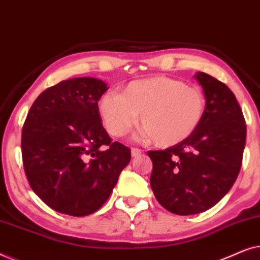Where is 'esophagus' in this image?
<instances>
[{"label":"esophagus","mask_w":260,"mask_h":260,"mask_svg":"<svg viewBox=\"0 0 260 260\" xmlns=\"http://www.w3.org/2000/svg\"><path fill=\"white\" fill-rule=\"evenodd\" d=\"M142 152H143V150H141V149L138 148L131 149V155H133V157H138V156L142 155Z\"/></svg>","instance_id":"34e87169"}]
</instances>
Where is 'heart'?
<instances>
[{
	"label": "heart",
	"instance_id": "obj_1",
	"mask_svg": "<svg viewBox=\"0 0 260 260\" xmlns=\"http://www.w3.org/2000/svg\"><path fill=\"white\" fill-rule=\"evenodd\" d=\"M99 113L110 135L126 136L138 122L141 138L155 140L159 147H172L187 140L200 125L206 97L200 88L169 77L131 81L119 93L99 99Z\"/></svg>",
	"mask_w": 260,
	"mask_h": 260
}]
</instances>
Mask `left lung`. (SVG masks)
I'll use <instances>...</instances> for the list:
<instances>
[{
    "label": "left lung",
    "instance_id": "left-lung-1",
    "mask_svg": "<svg viewBox=\"0 0 260 260\" xmlns=\"http://www.w3.org/2000/svg\"><path fill=\"white\" fill-rule=\"evenodd\" d=\"M194 77L206 97L200 125L179 144L148 151L156 200L177 215L207 211L229 193L240 172L246 142V124L233 92L207 73Z\"/></svg>",
    "mask_w": 260,
    "mask_h": 260
}]
</instances>
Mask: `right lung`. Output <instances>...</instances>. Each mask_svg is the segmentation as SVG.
<instances>
[{
    "instance_id": "obj_1",
    "label": "right lung",
    "mask_w": 260,
    "mask_h": 260,
    "mask_svg": "<svg viewBox=\"0 0 260 260\" xmlns=\"http://www.w3.org/2000/svg\"><path fill=\"white\" fill-rule=\"evenodd\" d=\"M104 81L62 80L42 92L22 127L23 168L35 194L54 211L85 216L112 193L131 150L112 142L102 124L98 102Z\"/></svg>"
}]
</instances>
